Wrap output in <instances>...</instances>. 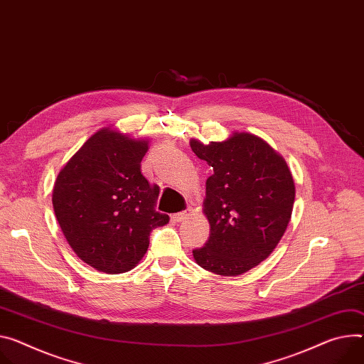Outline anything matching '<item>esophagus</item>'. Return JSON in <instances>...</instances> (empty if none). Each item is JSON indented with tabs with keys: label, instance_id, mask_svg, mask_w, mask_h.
Segmentation results:
<instances>
[{
	"label": "esophagus",
	"instance_id": "obj_1",
	"mask_svg": "<svg viewBox=\"0 0 364 364\" xmlns=\"http://www.w3.org/2000/svg\"><path fill=\"white\" fill-rule=\"evenodd\" d=\"M187 216H188L187 212H178V213H174V215H173V219H174L176 222H181V220H184Z\"/></svg>",
	"mask_w": 364,
	"mask_h": 364
}]
</instances>
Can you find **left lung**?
I'll list each match as a JSON object with an SVG mask.
<instances>
[{"mask_svg":"<svg viewBox=\"0 0 364 364\" xmlns=\"http://www.w3.org/2000/svg\"><path fill=\"white\" fill-rule=\"evenodd\" d=\"M190 146L213 168L203 202L210 235L193 257L215 274H242L266 259L284 234L294 202L291 173L266 141L245 132L209 145L191 139Z\"/></svg>","mask_w":364,"mask_h":364,"instance_id":"1","label":"left lung"}]
</instances>
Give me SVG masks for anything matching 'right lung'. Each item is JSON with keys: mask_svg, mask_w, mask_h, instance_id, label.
<instances>
[{"mask_svg": "<svg viewBox=\"0 0 364 364\" xmlns=\"http://www.w3.org/2000/svg\"><path fill=\"white\" fill-rule=\"evenodd\" d=\"M148 141L100 129L59 171L52 203L74 252L107 274L134 269L151 230L170 218L155 210L158 186L141 173Z\"/></svg>", "mask_w": 364, "mask_h": 364, "instance_id": "right-lung-1", "label": "right lung"}]
</instances>
